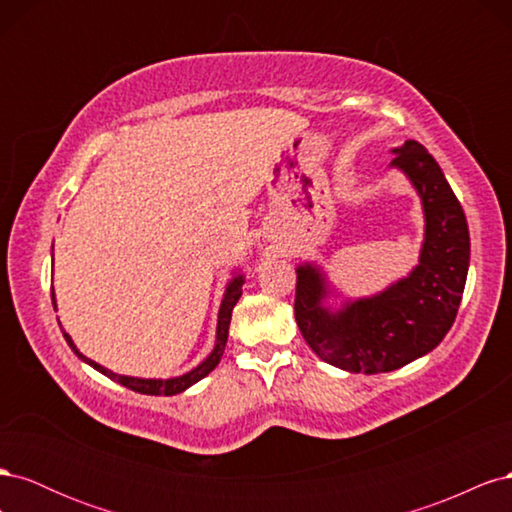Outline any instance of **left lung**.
Here are the masks:
<instances>
[{
  "instance_id": "obj_1",
  "label": "left lung",
  "mask_w": 512,
  "mask_h": 512,
  "mask_svg": "<svg viewBox=\"0 0 512 512\" xmlns=\"http://www.w3.org/2000/svg\"><path fill=\"white\" fill-rule=\"evenodd\" d=\"M421 198L425 239L418 265L401 280L361 299L327 301L339 292L318 262L297 267L294 318L324 363L350 374H384L436 348L453 327L470 267V230L442 168L416 141L393 149Z\"/></svg>"
}]
</instances>
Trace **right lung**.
Segmentation results:
<instances>
[{"label":"right lung","mask_w":512,"mask_h":512,"mask_svg":"<svg viewBox=\"0 0 512 512\" xmlns=\"http://www.w3.org/2000/svg\"><path fill=\"white\" fill-rule=\"evenodd\" d=\"M243 284H245V277L243 273L235 271L230 277V282L226 284V292L222 297V303H220V312H218V329H215V346L211 350V354L207 356V359L203 363H198L194 369L185 371L183 376H177V378H134V376H121V374H115V371L102 367L100 363L87 359V356L83 352H79V348L74 346L72 337L64 331V337L68 346L72 348V352L79 356V359L87 365L94 367L96 371H100V374H104L106 378H111L119 384L126 386V389H132L136 393H143V395H177V393H183L185 389H190L192 384H196L198 380H203L205 376H209L211 371L218 367L222 354H224V348H226V342H228V327H230V318H232V309H235L239 297L243 294ZM51 299H53V307L57 309V301H55V290L51 288ZM61 327V324H59Z\"/></svg>","instance_id":"right-lung-1"}]
</instances>
